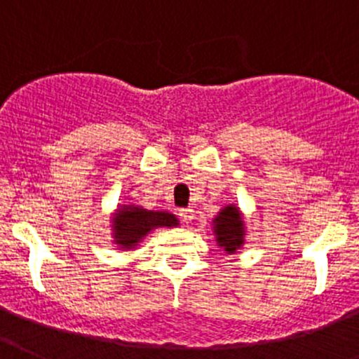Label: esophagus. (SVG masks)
Segmentation results:
<instances>
[{"label":"esophagus","instance_id":"34e87169","mask_svg":"<svg viewBox=\"0 0 359 359\" xmlns=\"http://www.w3.org/2000/svg\"><path fill=\"white\" fill-rule=\"evenodd\" d=\"M195 210L191 209V207H184V209H179V216L180 219L184 221V223H191L193 221V217H195Z\"/></svg>","mask_w":359,"mask_h":359}]
</instances>
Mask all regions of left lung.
<instances>
[{"mask_svg":"<svg viewBox=\"0 0 359 359\" xmlns=\"http://www.w3.org/2000/svg\"><path fill=\"white\" fill-rule=\"evenodd\" d=\"M212 230L216 236V244L229 255H233L237 250H241L246 237V225L239 207L233 203L223 207L212 219Z\"/></svg>","mask_w":359,"mask_h":359,"instance_id":"8db88e82","label":"left lung"}]
</instances>
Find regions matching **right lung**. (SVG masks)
<instances>
[{
    "instance_id": "right-lung-1",
    "label": "right lung",
    "mask_w": 359,
    "mask_h": 359,
    "mask_svg": "<svg viewBox=\"0 0 359 359\" xmlns=\"http://www.w3.org/2000/svg\"><path fill=\"white\" fill-rule=\"evenodd\" d=\"M179 226L175 214L168 210H149L133 203H123L113 212L111 237L120 250H134L152 230Z\"/></svg>"
}]
</instances>
